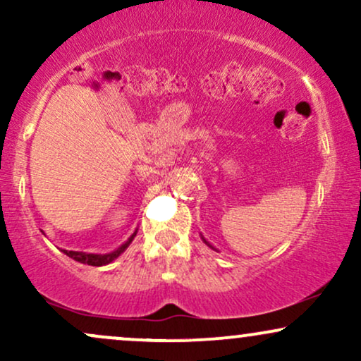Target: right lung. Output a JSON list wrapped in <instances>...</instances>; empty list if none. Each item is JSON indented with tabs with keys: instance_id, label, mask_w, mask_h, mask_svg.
Wrapping results in <instances>:
<instances>
[{
	"instance_id": "right-lung-1",
	"label": "right lung",
	"mask_w": 361,
	"mask_h": 361,
	"mask_svg": "<svg viewBox=\"0 0 361 361\" xmlns=\"http://www.w3.org/2000/svg\"><path fill=\"white\" fill-rule=\"evenodd\" d=\"M134 235H135V233L132 234V238L128 239L126 244H122L118 250H115L114 252H109V255H88V252H80V251H64V252L69 256V258L80 261V263L91 264V267H103V264H109L115 258H118L120 252H123L127 250V246L130 244L132 239H134Z\"/></svg>"
}]
</instances>
